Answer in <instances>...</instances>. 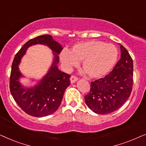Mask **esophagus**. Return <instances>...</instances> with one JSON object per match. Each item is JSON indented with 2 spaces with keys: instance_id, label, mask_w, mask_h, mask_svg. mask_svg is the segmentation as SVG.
<instances>
[{
  "instance_id": "1",
  "label": "esophagus",
  "mask_w": 146,
  "mask_h": 146,
  "mask_svg": "<svg viewBox=\"0 0 146 146\" xmlns=\"http://www.w3.org/2000/svg\"><path fill=\"white\" fill-rule=\"evenodd\" d=\"M78 80V78L76 76H74V75H72L70 77V82H71L72 84L76 82Z\"/></svg>"
}]
</instances>
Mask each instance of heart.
I'll return each mask as SVG.
<instances>
[{
	"label": "heart",
	"mask_w": 146,
	"mask_h": 146,
	"mask_svg": "<svg viewBox=\"0 0 146 146\" xmlns=\"http://www.w3.org/2000/svg\"><path fill=\"white\" fill-rule=\"evenodd\" d=\"M118 51L111 44L100 40H90L74 45L71 51L64 49L60 53V60L66 70L79 64L89 77L100 78L110 72L116 63Z\"/></svg>",
	"instance_id": "1"
}]
</instances>
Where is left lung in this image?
Returning <instances> with one entry per match:
<instances>
[{
	"label": "left lung",
	"mask_w": 146,
	"mask_h": 146,
	"mask_svg": "<svg viewBox=\"0 0 146 146\" xmlns=\"http://www.w3.org/2000/svg\"><path fill=\"white\" fill-rule=\"evenodd\" d=\"M121 58L104 78L91 82L85 102L94 112L107 114L120 108L131 94L133 86V60L120 44Z\"/></svg>",
	"instance_id": "8db88e82"
}]
</instances>
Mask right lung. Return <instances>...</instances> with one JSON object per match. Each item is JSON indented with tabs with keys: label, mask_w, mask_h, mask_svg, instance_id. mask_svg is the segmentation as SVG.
I'll return each instance as SVG.
<instances>
[{
	"label": "right lung",
	"mask_w": 146,
	"mask_h": 146,
	"mask_svg": "<svg viewBox=\"0 0 146 146\" xmlns=\"http://www.w3.org/2000/svg\"><path fill=\"white\" fill-rule=\"evenodd\" d=\"M40 43L47 45L54 53V60L49 72L39 84L32 88L24 87L18 80L23 76L18 65L27 48ZM62 46L53 40L52 36H39L27 42L15 55L10 76V90L14 100L23 110L34 117L46 116L55 112L60 105L64 94L70 84V75L58 70V55Z\"/></svg>",
	"instance_id": "1"
}]
</instances>
